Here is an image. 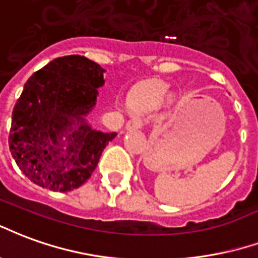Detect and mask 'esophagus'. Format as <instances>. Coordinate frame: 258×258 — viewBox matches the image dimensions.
Masks as SVG:
<instances>
[{"label": "esophagus", "mask_w": 258, "mask_h": 258, "mask_svg": "<svg viewBox=\"0 0 258 258\" xmlns=\"http://www.w3.org/2000/svg\"><path fill=\"white\" fill-rule=\"evenodd\" d=\"M143 119L142 118H139V116H133L131 118L129 121L126 122V127L127 129H139V127L143 126Z\"/></svg>", "instance_id": "34e87169"}]
</instances>
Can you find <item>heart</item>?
<instances>
[{"label": "heart", "instance_id": "b5f03b06", "mask_svg": "<svg viewBox=\"0 0 258 258\" xmlns=\"http://www.w3.org/2000/svg\"><path fill=\"white\" fill-rule=\"evenodd\" d=\"M166 95H168V86L159 81H152L146 85L140 86L133 93L132 100L139 107L152 108V107L158 106L166 97Z\"/></svg>", "mask_w": 258, "mask_h": 258}]
</instances>
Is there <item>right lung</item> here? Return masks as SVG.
<instances>
[{
  "mask_svg": "<svg viewBox=\"0 0 258 258\" xmlns=\"http://www.w3.org/2000/svg\"><path fill=\"white\" fill-rule=\"evenodd\" d=\"M104 70L80 54L53 59L24 84L12 111L9 148L20 170L50 191L78 188L92 176L101 152L115 132L93 131L84 119L96 104ZM68 137L66 154L59 148Z\"/></svg>",
  "mask_w": 258,
  "mask_h": 258,
  "instance_id": "obj_1",
  "label": "right lung"
}]
</instances>
